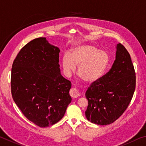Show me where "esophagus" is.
<instances>
[{
	"instance_id": "1",
	"label": "esophagus",
	"mask_w": 146,
	"mask_h": 146,
	"mask_svg": "<svg viewBox=\"0 0 146 146\" xmlns=\"http://www.w3.org/2000/svg\"><path fill=\"white\" fill-rule=\"evenodd\" d=\"M70 95L71 96V97L73 98H77L80 95V94L76 89L72 88L70 91Z\"/></svg>"
}]
</instances>
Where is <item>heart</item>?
I'll return each instance as SVG.
<instances>
[{"mask_svg": "<svg viewBox=\"0 0 146 146\" xmlns=\"http://www.w3.org/2000/svg\"><path fill=\"white\" fill-rule=\"evenodd\" d=\"M109 56L105 51L98 50L90 44H80L71 49L62 59L64 73L70 76L78 68V75L89 84L99 80L107 68Z\"/></svg>", "mask_w": 146, "mask_h": 146, "instance_id": "b5f03b06", "label": "heart"}]
</instances>
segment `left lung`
I'll return each mask as SVG.
<instances>
[{"label":"left lung","instance_id":"left-lung-1","mask_svg":"<svg viewBox=\"0 0 146 146\" xmlns=\"http://www.w3.org/2000/svg\"><path fill=\"white\" fill-rule=\"evenodd\" d=\"M116 49L111 69L86 92L88 100L86 117L95 124L114 122L126 110L134 94L136 76L129 53L120 43Z\"/></svg>","mask_w":146,"mask_h":146}]
</instances>
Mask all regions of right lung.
Segmentation results:
<instances>
[{
  "label": "right lung",
  "instance_id": "add662e5",
  "mask_svg": "<svg viewBox=\"0 0 146 146\" xmlns=\"http://www.w3.org/2000/svg\"><path fill=\"white\" fill-rule=\"evenodd\" d=\"M58 47L45 37L24 46L15 59L11 87L14 102L24 115L40 127L60 120L71 102L70 80L61 75Z\"/></svg>",
  "mask_w": 146,
  "mask_h": 146
}]
</instances>
